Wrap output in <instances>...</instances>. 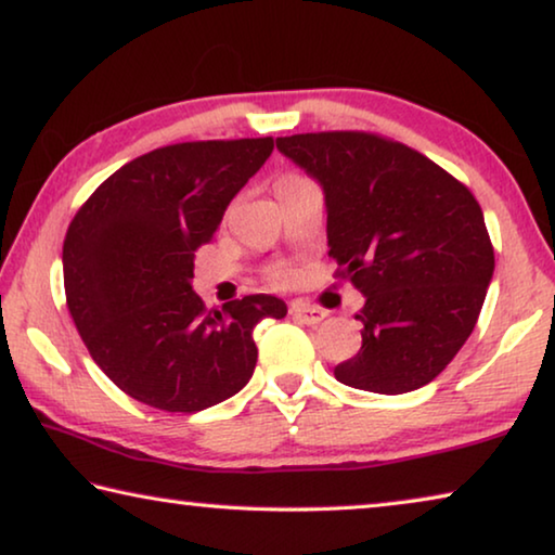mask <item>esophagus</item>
<instances>
[{"label":"esophagus","instance_id":"1","mask_svg":"<svg viewBox=\"0 0 555 555\" xmlns=\"http://www.w3.org/2000/svg\"><path fill=\"white\" fill-rule=\"evenodd\" d=\"M288 313H292V319H296L299 324H306V326H317L326 319V311L313 309V306L304 304V301H294L292 309H288Z\"/></svg>","mask_w":555,"mask_h":555}]
</instances>
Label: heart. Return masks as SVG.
Returning <instances> with one entry per match:
<instances>
[{
    "label": "heart",
    "mask_w": 555,
    "mask_h": 555,
    "mask_svg": "<svg viewBox=\"0 0 555 555\" xmlns=\"http://www.w3.org/2000/svg\"><path fill=\"white\" fill-rule=\"evenodd\" d=\"M294 179H301L299 173H284V177H281L276 184H284V181H294ZM271 281H274L276 286H284V284H288V281H292V274H288V271H274V274H271Z\"/></svg>",
    "instance_id": "heart-1"
}]
</instances>
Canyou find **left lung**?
<instances>
[{
	"mask_svg": "<svg viewBox=\"0 0 555 555\" xmlns=\"http://www.w3.org/2000/svg\"><path fill=\"white\" fill-rule=\"evenodd\" d=\"M326 196L328 256L366 296L361 349L336 382L374 393L426 386L474 331L493 276L476 196L428 156L371 131L279 137Z\"/></svg>",
	"mask_w": 555,
	"mask_h": 555,
	"instance_id": "8db88e82",
	"label": "left lung"
}]
</instances>
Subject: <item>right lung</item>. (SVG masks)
<instances>
[{
    "mask_svg": "<svg viewBox=\"0 0 555 555\" xmlns=\"http://www.w3.org/2000/svg\"><path fill=\"white\" fill-rule=\"evenodd\" d=\"M274 152V139H214L154 149L81 204L64 238L66 306L96 366L131 399L196 413L249 384L254 326L284 319L269 294L206 311L194 251Z\"/></svg>",
    "mask_w": 555,
    "mask_h": 555,
    "instance_id": "right-lung-1",
    "label": "right lung"
}]
</instances>
